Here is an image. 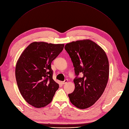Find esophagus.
<instances>
[{
	"label": "esophagus",
	"mask_w": 129,
	"mask_h": 129,
	"mask_svg": "<svg viewBox=\"0 0 129 129\" xmlns=\"http://www.w3.org/2000/svg\"><path fill=\"white\" fill-rule=\"evenodd\" d=\"M67 80H64V81H62L61 82V83L62 84H66L67 82Z\"/></svg>",
	"instance_id": "obj_1"
}]
</instances>
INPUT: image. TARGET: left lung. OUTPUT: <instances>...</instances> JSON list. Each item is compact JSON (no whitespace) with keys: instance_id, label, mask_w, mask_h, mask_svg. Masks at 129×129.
Returning <instances> with one entry per match:
<instances>
[{"instance_id":"8db88e82","label":"left lung","mask_w":129,"mask_h":129,"mask_svg":"<svg viewBox=\"0 0 129 129\" xmlns=\"http://www.w3.org/2000/svg\"><path fill=\"white\" fill-rule=\"evenodd\" d=\"M64 48L71 58L76 76L75 90L68 94L70 101L79 109L88 108L99 99L106 87L109 75L107 56L89 40L69 43Z\"/></svg>"}]
</instances>
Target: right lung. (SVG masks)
Returning a JSON list of instances; mask_svg holds the SVG:
<instances>
[{
    "label": "right lung",
    "instance_id": "add662e5",
    "mask_svg": "<svg viewBox=\"0 0 129 129\" xmlns=\"http://www.w3.org/2000/svg\"><path fill=\"white\" fill-rule=\"evenodd\" d=\"M64 44L31 43L20 56L15 76L21 95L37 108L50 103L59 85L52 79L51 64L64 48Z\"/></svg>",
    "mask_w": 129,
    "mask_h": 129
}]
</instances>
